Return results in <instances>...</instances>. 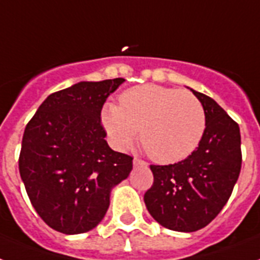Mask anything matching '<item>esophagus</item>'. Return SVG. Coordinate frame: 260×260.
<instances>
[{
  "label": "esophagus",
  "instance_id": "esophagus-1",
  "mask_svg": "<svg viewBox=\"0 0 260 260\" xmlns=\"http://www.w3.org/2000/svg\"><path fill=\"white\" fill-rule=\"evenodd\" d=\"M134 166L135 167H147V163L144 160L141 159H134Z\"/></svg>",
  "mask_w": 260,
  "mask_h": 260
}]
</instances>
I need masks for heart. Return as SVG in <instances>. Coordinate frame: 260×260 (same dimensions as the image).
<instances>
[{"mask_svg": "<svg viewBox=\"0 0 260 260\" xmlns=\"http://www.w3.org/2000/svg\"><path fill=\"white\" fill-rule=\"evenodd\" d=\"M101 124L116 148L134 145L140 139L157 163H178L199 145L206 131V113L199 99L185 90L137 85L120 94V107L107 104Z\"/></svg>", "mask_w": 260, "mask_h": 260, "instance_id": "obj_1", "label": "heart"}]
</instances>
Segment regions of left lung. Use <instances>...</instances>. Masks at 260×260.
I'll return each instance as SVG.
<instances>
[{
	"instance_id": "obj_1",
	"label": "left lung",
	"mask_w": 260,
	"mask_h": 260,
	"mask_svg": "<svg viewBox=\"0 0 260 260\" xmlns=\"http://www.w3.org/2000/svg\"><path fill=\"white\" fill-rule=\"evenodd\" d=\"M191 90L206 113L199 147L179 163L151 166L153 184L144 195L152 218L179 233L198 231L216 218L242 167L239 125L214 99Z\"/></svg>"
}]
</instances>
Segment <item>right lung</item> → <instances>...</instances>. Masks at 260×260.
<instances>
[{"instance_id":"1","label":"right lung","mask_w":260,"mask_h":260,"mask_svg":"<svg viewBox=\"0 0 260 260\" xmlns=\"http://www.w3.org/2000/svg\"><path fill=\"white\" fill-rule=\"evenodd\" d=\"M124 79L81 81L46 97L26 124L18 168L40 218L67 235L94 229L112 188L128 178L134 157L108 145L101 109Z\"/></svg>"}]
</instances>
